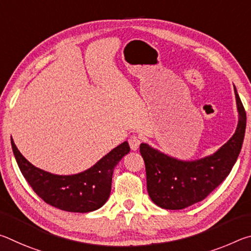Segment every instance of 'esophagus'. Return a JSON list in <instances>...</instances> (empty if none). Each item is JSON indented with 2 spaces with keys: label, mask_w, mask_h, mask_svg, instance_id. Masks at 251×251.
<instances>
[{
  "label": "esophagus",
  "mask_w": 251,
  "mask_h": 251,
  "mask_svg": "<svg viewBox=\"0 0 251 251\" xmlns=\"http://www.w3.org/2000/svg\"><path fill=\"white\" fill-rule=\"evenodd\" d=\"M141 138L138 137V136H136V135H133V136H130L129 137V139H128V143H129V146H130V148L133 151H137L138 150V147H139V145H141Z\"/></svg>",
  "instance_id": "esophagus-1"
}]
</instances>
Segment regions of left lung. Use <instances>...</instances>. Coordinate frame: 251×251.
<instances>
[{"mask_svg": "<svg viewBox=\"0 0 251 251\" xmlns=\"http://www.w3.org/2000/svg\"><path fill=\"white\" fill-rule=\"evenodd\" d=\"M238 109V125L235 134L212 155L197 160H179L143 143L139 146L146 167L147 192L152 201L164 209H184L201 201L222 184L243 146L246 112L233 86Z\"/></svg>", "mask_w": 251, "mask_h": 251, "instance_id": "1", "label": "left lung"}]
</instances>
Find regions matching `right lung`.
Returning a JSON list of instances; mask_svg holds the SVG:
<instances>
[{
  "instance_id": "right-lung-1",
  "label": "right lung",
  "mask_w": 251,
  "mask_h": 251,
  "mask_svg": "<svg viewBox=\"0 0 251 251\" xmlns=\"http://www.w3.org/2000/svg\"><path fill=\"white\" fill-rule=\"evenodd\" d=\"M11 144L21 173L37 196L49 205L70 212L94 211L107 201L114 168L130 151L128 143L124 142L91 168L63 176L35 167L21 154L12 138Z\"/></svg>"
}]
</instances>
